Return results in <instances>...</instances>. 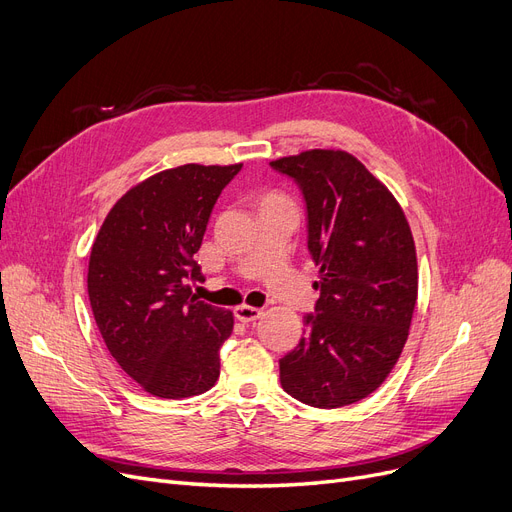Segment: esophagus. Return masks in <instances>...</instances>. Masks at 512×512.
I'll return each mask as SVG.
<instances>
[{"label":"esophagus","instance_id":"1","mask_svg":"<svg viewBox=\"0 0 512 512\" xmlns=\"http://www.w3.org/2000/svg\"><path fill=\"white\" fill-rule=\"evenodd\" d=\"M258 317H262V311L256 309V306L239 304L237 309H235V319L241 321V323H252V321H256Z\"/></svg>","mask_w":512,"mask_h":512}]
</instances>
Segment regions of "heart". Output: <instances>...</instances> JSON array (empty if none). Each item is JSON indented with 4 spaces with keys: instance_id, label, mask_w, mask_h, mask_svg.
Returning a JSON list of instances; mask_svg holds the SVG:
<instances>
[{
    "instance_id": "heart-1",
    "label": "heart",
    "mask_w": 512,
    "mask_h": 512,
    "mask_svg": "<svg viewBox=\"0 0 512 512\" xmlns=\"http://www.w3.org/2000/svg\"><path fill=\"white\" fill-rule=\"evenodd\" d=\"M275 199H283V197L277 195V193H267V195H264V201H275Z\"/></svg>"
}]
</instances>
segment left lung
Here are the masks:
<instances>
[{"label":"left lung","mask_w":512,"mask_h":512,"mask_svg":"<svg viewBox=\"0 0 512 512\" xmlns=\"http://www.w3.org/2000/svg\"><path fill=\"white\" fill-rule=\"evenodd\" d=\"M296 180L319 267L315 315L279 359L283 391L334 410L372 395L395 367L418 298L410 224L382 182L346 151L311 149L271 161Z\"/></svg>","instance_id":"1"}]
</instances>
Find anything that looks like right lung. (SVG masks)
<instances>
[{
	"instance_id": "right-lung-1",
	"label": "right lung",
	"mask_w": 512,
	"mask_h": 512,
	"mask_svg": "<svg viewBox=\"0 0 512 512\" xmlns=\"http://www.w3.org/2000/svg\"><path fill=\"white\" fill-rule=\"evenodd\" d=\"M239 170L187 163L157 172L117 199L92 243L88 296L100 336L149 395H201L220 376L233 313L197 300L191 281H203L195 254Z\"/></svg>"
}]
</instances>
